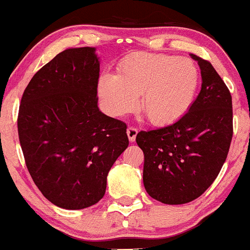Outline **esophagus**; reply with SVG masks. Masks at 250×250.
<instances>
[{
    "label": "esophagus",
    "instance_id": "1",
    "mask_svg": "<svg viewBox=\"0 0 250 250\" xmlns=\"http://www.w3.org/2000/svg\"><path fill=\"white\" fill-rule=\"evenodd\" d=\"M138 128L135 127H129L127 129V135H128V139H129L130 142H134L136 139V135H138Z\"/></svg>",
    "mask_w": 250,
    "mask_h": 250
}]
</instances>
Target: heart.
Wrapping results in <instances>:
<instances>
[{
    "instance_id": "obj_1",
    "label": "heart",
    "mask_w": 250,
    "mask_h": 250,
    "mask_svg": "<svg viewBox=\"0 0 250 250\" xmlns=\"http://www.w3.org/2000/svg\"><path fill=\"white\" fill-rule=\"evenodd\" d=\"M201 72L190 59L178 56L133 53L121 62L119 76L103 75L98 81V97L114 117L141 108L156 125L177 122L197 97Z\"/></svg>"
}]
</instances>
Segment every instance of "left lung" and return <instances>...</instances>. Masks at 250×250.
Listing matches in <instances>:
<instances>
[{"mask_svg":"<svg viewBox=\"0 0 250 250\" xmlns=\"http://www.w3.org/2000/svg\"><path fill=\"white\" fill-rule=\"evenodd\" d=\"M191 58L201 67L202 89L190 110L172 125L136 135L145 154V188L164 204L202 196L217 178L232 139L229 89L208 60Z\"/></svg>","mask_w":250,"mask_h":250,"instance_id":"left-lung-1","label":"left lung"}]
</instances>
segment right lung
Listing matches in <instances>:
<instances>
[{
    "mask_svg": "<svg viewBox=\"0 0 250 250\" xmlns=\"http://www.w3.org/2000/svg\"><path fill=\"white\" fill-rule=\"evenodd\" d=\"M98 78L96 48H68L33 76L21 98L26 166L41 193L62 209L100 202L111 166L129 145L125 123L98 108Z\"/></svg>",
    "mask_w": 250,
    "mask_h": 250,
    "instance_id": "1",
    "label": "right lung"
}]
</instances>
